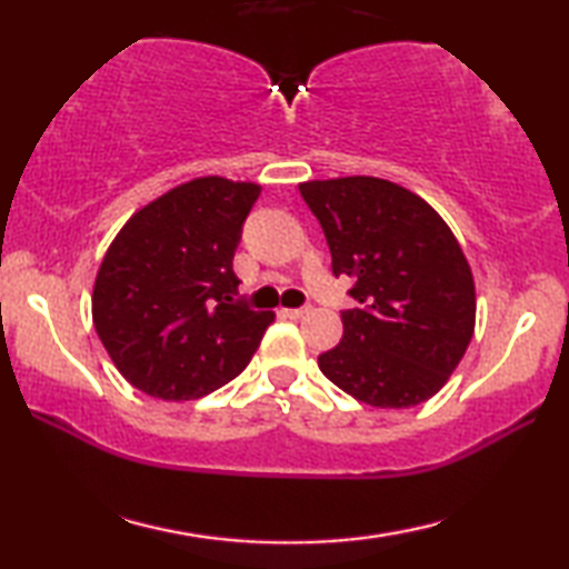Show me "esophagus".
I'll return each mask as SVG.
<instances>
[{
	"instance_id": "esophagus-1",
	"label": "esophagus",
	"mask_w": 569,
	"mask_h": 569,
	"mask_svg": "<svg viewBox=\"0 0 569 569\" xmlns=\"http://www.w3.org/2000/svg\"><path fill=\"white\" fill-rule=\"evenodd\" d=\"M283 316V319H301V316H306L308 313V308L303 306V308H281V311H278Z\"/></svg>"
}]
</instances>
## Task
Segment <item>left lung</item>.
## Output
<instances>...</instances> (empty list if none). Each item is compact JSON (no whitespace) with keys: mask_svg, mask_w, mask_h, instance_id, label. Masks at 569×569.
Returning <instances> with one entry per match:
<instances>
[{"mask_svg":"<svg viewBox=\"0 0 569 569\" xmlns=\"http://www.w3.org/2000/svg\"><path fill=\"white\" fill-rule=\"evenodd\" d=\"M349 276L343 339L319 369L353 399L409 409L445 387L475 333V278L455 233L397 182L351 176L298 186Z\"/></svg>","mask_w":569,"mask_h":569,"instance_id":"left-lung-1","label":"left lung"}]
</instances>
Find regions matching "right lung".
<instances>
[{"mask_svg": "<svg viewBox=\"0 0 569 569\" xmlns=\"http://www.w3.org/2000/svg\"><path fill=\"white\" fill-rule=\"evenodd\" d=\"M258 196L256 182L196 178L138 210L112 240L92 321L134 389L200 399L248 366L276 319L236 298L233 256Z\"/></svg>", "mask_w": 569, "mask_h": 569, "instance_id": "right-lung-1", "label": "right lung"}]
</instances>
